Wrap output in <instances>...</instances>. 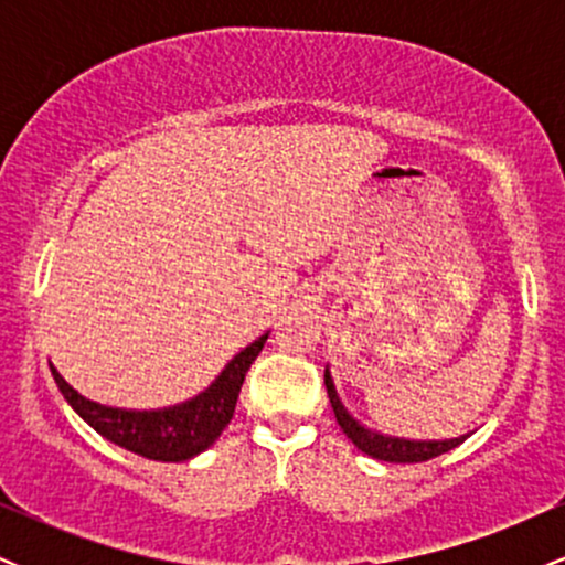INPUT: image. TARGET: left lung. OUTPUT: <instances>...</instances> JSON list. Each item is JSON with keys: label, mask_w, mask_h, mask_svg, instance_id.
<instances>
[{"label": "left lung", "mask_w": 565, "mask_h": 565, "mask_svg": "<svg viewBox=\"0 0 565 565\" xmlns=\"http://www.w3.org/2000/svg\"><path fill=\"white\" fill-rule=\"evenodd\" d=\"M323 385H327L329 404L334 408V417L340 423L342 433L353 440L355 449H361L369 457L382 459V462H395V465H414V462H427V459L440 457V454L451 451L454 446L462 444L468 436L459 438H444V440H414V438H398V436H385V433L372 430V427L361 425L353 414L348 412V406L342 404L340 393L334 387V377L329 372V366L323 369Z\"/></svg>", "instance_id": "8db88e82"}]
</instances>
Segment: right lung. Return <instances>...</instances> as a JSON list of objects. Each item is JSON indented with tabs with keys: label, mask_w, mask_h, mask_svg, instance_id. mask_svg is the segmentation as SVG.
Listing matches in <instances>:
<instances>
[{
	"label": "right lung",
	"mask_w": 565,
	"mask_h": 565,
	"mask_svg": "<svg viewBox=\"0 0 565 565\" xmlns=\"http://www.w3.org/2000/svg\"><path fill=\"white\" fill-rule=\"evenodd\" d=\"M265 340H268V332L249 342L242 353L233 355L206 391L183 404L142 408V412L84 398L61 377L55 366H50V372H53L57 391L63 393L68 406L106 440L146 459H157V462H188L196 454L210 449L225 430V425L231 423L246 372H249L252 361L260 355Z\"/></svg>",
	"instance_id": "right-lung-1"
}]
</instances>
